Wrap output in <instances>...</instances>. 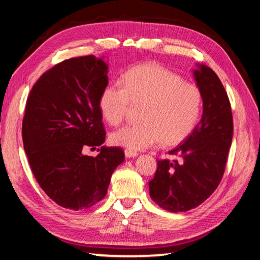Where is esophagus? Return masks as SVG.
<instances>
[{
  "label": "esophagus",
  "instance_id": "esophagus-1",
  "mask_svg": "<svg viewBox=\"0 0 260 260\" xmlns=\"http://www.w3.org/2000/svg\"><path fill=\"white\" fill-rule=\"evenodd\" d=\"M125 156L127 158H134V157L138 156V152L131 150V149H126V150H125Z\"/></svg>",
  "mask_w": 260,
  "mask_h": 260
}]
</instances>
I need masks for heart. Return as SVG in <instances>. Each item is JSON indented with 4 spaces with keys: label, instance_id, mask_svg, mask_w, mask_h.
<instances>
[{
    "label": "heart",
    "instance_id": "b5f03b06",
    "mask_svg": "<svg viewBox=\"0 0 260 260\" xmlns=\"http://www.w3.org/2000/svg\"><path fill=\"white\" fill-rule=\"evenodd\" d=\"M121 85H108L101 91L99 107L111 126L121 124L131 103L142 105L139 124L113 132L111 142L132 150H143L162 140L173 146L188 138L199 121L202 109L200 88L156 63L131 69Z\"/></svg>",
    "mask_w": 260,
    "mask_h": 260
}]
</instances>
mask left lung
I'll list each match as a JSON object with an SVG mask.
<instances>
[{
  "label": "left lung",
  "mask_w": 260,
  "mask_h": 260,
  "mask_svg": "<svg viewBox=\"0 0 260 260\" xmlns=\"http://www.w3.org/2000/svg\"><path fill=\"white\" fill-rule=\"evenodd\" d=\"M193 79L202 93L203 114L191 134L171 150L178 160H158L149 193L161 209L186 212L212 195L225 172L233 139L231 103L212 69L196 64Z\"/></svg>",
  "instance_id": "1"
}]
</instances>
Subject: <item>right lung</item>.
<instances>
[{
	"label": "right lung",
	"mask_w": 260,
	"mask_h": 260,
	"mask_svg": "<svg viewBox=\"0 0 260 260\" xmlns=\"http://www.w3.org/2000/svg\"><path fill=\"white\" fill-rule=\"evenodd\" d=\"M108 69L104 57L93 55L61 61L39 78L26 102L23 142L29 166L43 191L65 209H88L103 200L125 159L113 147H102L96 157L83 155L105 141L99 100Z\"/></svg>",
	"instance_id": "obj_1"
}]
</instances>
